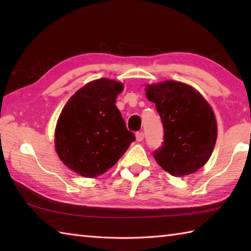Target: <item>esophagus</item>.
<instances>
[{
    "label": "esophagus",
    "instance_id": "1",
    "mask_svg": "<svg viewBox=\"0 0 251 251\" xmlns=\"http://www.w3.org/2000/svg\"><path fill=\"white\" fill-rule=\"evenodd\" d=\"M143 138H145V135H143V132L140 131V132H137L136 134V140L138 142H141L143 140Z\"/></svg>",
    "mask_w": 251,
    "mask_h": 251
}]
</instances>
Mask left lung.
<instances>
[{
  "mask_svg": "<svg viewBox=\"0 0 251 251\" xmlns=\"http://www.w3.org/2000/svg\"><path fill=\"white\" fill-rule=\"evenodd\" d=\"M146 96L155 103L164 125V143L154 158L175 177L191 175L208 162L216 145L214 110L190 85L173 81L146 84Z\"/></svg>",
  "mask_w": 251,
  "mask_h": 251,
  "instance_id": "8db88e82",
  "label": "left lung"
}]
</instances>
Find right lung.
Wrapping results in <instances>:
<instances>
[{
	"instance_id": "1",
	"label": "right lung",
	"mask_w": 251,
	"mask_h": 251,
	"mask_svg": "<svg viewBox=\"0 0 251 251\" xmlns=\"http://www.w3.org/2000/svg\"><path fill=\"white\" fill-rule=\"evenodd\" d=\"M123 89L124 85L114 79H95L68 100L58 117V157L82 177L96 178L104 174L135 141L115 105Z\"/></svg>"
}]
</instances>
